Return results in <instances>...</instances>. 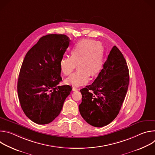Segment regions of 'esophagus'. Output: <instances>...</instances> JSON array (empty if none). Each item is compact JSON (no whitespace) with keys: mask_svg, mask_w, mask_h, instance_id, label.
Masks as SVG:
<instances>
[{"mask_svg":"<svg viewBox=\"0 0 155 155\" xmlns=\"http://www.w3.org/2000/svg\"><path fill=\"white\" fill-rule=\"evenodd\" d=\"M79 89H78V88H77V87H75V86H73L72 87V90L73 91H77V90H78Z\"/></svg>","mask_w":155,"mask_h":155,"instance_id":"1","label":"esophagus"}]
</instances>
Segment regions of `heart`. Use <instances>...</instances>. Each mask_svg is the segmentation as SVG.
Masks as SVG:
<instances>
[{
    "mask_svg": "<svg viewBox=\"0 0 155 155\" xmlns=\"http://www.w3.org/2000/svg\"><path fill=\"white\" fill-rule=\"evenodd\" d=\"M78 69L65 80V83L80 86L86 83L90 75H97L104 65V50L101 43L92 39H83L71 47L70 57H64L59 62L60 69L64 75H69L75 69Z\"/></svg>",
    "mask_w": 155,
    "mask_h": 155,
    "instance_id": "b5f03b06",
    "label": "heart"
}]
</instances>
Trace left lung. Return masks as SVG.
<instances>
[{"instance_id":"left-lung-1","label":"left lung","mask_w":155,"mask_h":155,"mask_svg":"<svg viewBox=\"0 0 155 155\" xmlns=\"http://www.w3.org/2000/svg\"><path fill=\"white\" fill-rule=\"evenodd\" d=\"M129 69L126 59L114 46L94 81L80 90L79 111L83 119L94 127H103L118 115L127 91Z\"/></svg>"}]
</instances>
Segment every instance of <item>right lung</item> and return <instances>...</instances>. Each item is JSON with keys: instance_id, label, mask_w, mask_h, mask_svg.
Returning <instances> with one entry per match:
<instances>
[{"instance_id": "1", "label": "right lung", "mask_w": 155, "mask_h": 155, "mask_svg": "<svg viewBox=\"0 0 155 155\" xmlns=\"http://www.w3.org/2000/svg\"><path fill=\"white\" fill-rule=\"evenodd\" d=\"M70 41L64 34L43 36L28 51L22 64L18 98L25 115L37 124L53 121L72 91L69 85H58L62 81L59 62Z\"/></svg>"}]
</instances>
